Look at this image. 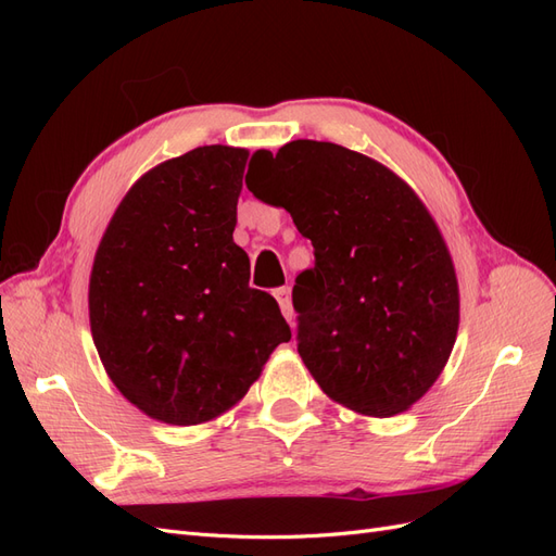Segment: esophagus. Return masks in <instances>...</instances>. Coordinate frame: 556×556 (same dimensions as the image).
Instances as JSON below:
<instances>
[{"label": "esophagus", "instance_id": "obj_1", "mask_svg": "<svg viewBox=\"0 0 556 556\" xmlns=\"http://www.w3.org/2000/svg\"><path fill=\"white\" fill-rule=\"evenodd\" d=\"M274 296H276V301H278V306H280L285 319H288V323L292 325L294 311H292V292H290V288H278V290L274 292Z\"/></svg>", "mask_w": 556, "mask_h": 556}]
</instances>
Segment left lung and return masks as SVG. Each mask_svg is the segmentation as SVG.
Returning <instances> with one entry per match:
<instances>
[{
	"label": "left lung",
	"mask_w": 556,
	"mask_h": 556,
	"mask_svg": "<svg viewBox=\"0 0 556 556\" xmlns=\"http://www.w3.org/2000/svg\"><path fill=\"white\" fill-rule=\"evenodd\" d=\"M255 157L264 174L250 192L288 211L315 248L292 292L311 376L359 415L408 410L459 329L457 274L429 208L392 169L339 143L296 139Z\"/></svg>",
	"instance_id": "left-lung-1"
}]
</instances>
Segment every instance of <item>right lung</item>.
<instances>
[{"mask_svg":"<svg viewBox=\"0 0 556 556\" xmlns=\"http://www.w3.org/2000/svg\"><path fill=\"white\" fill-rule=\"evenodd\" d=\"M245 148L201 146L146 172L94 252L92 341L129 403L164 425L225 415L292 339L233 243Z\"/></svg>","mask_w":556,"mask_h":556,"instance_id":"obj_1","label":"right lung"}]
</instances>
